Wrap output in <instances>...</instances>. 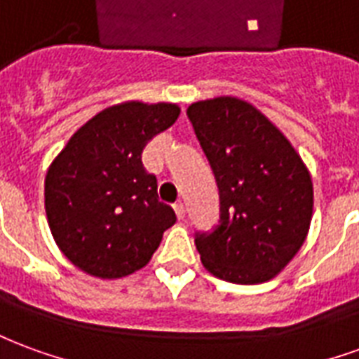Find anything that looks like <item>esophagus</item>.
Instances as JSON below:
<instances>
[{
  "instance_id": "34e87169",
  "label": "esophagus",
  "mask_w": 359,
  "mask_h": 359,
  "mask_svg": "<svg viewBox=\"0 0 359 359\" xmlns=\"http://www.w3.org/2000/svg\"><path fill=\"white\" fill-rule=\"evenodd\" d=\"M172 208H175V213H177V217L184 219V213H187V208H184V203L177 202L175 205H172Z\"/></svg>"
}]
</instances>
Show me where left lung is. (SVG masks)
Listing matches in <instances>:
<instances>
[{
  "instance_id": "8db88e82",
  "label": "left lung",
  "mask_w": 359,
  "mask_h": 359,
  "mask_svg": "<svg viewBox=\"0 0 359 359\" xmlns=\"http://www.w3.org/2000/svg\"><path fill=\"white\" fill-rule=\"evenodd\" d=\"M215 172L221 219L196 248L213 277L259 285L292 262L313 213V182L300 154L252 103L219 95L188 105Z\"/></svg>"
}]
</instances>
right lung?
I'll list each match as a JSON object with an SVG mask.
<instances>
[{
	"label": "right lung",
	"instance_id": "add662e5",
	"mask_svg": "<svg viewBox=\"0 0 359 359\" xmlns=\"http://www.w3.org/2000/svg\"><path fill=\"white\" fill-rule=\"evenodd\" d=\"M177 103L123 102L100 111L69 138L43 182L46 215L63 256L97 278L146 267L175 225L157 198L142 149L179 118Z\"/></svg>",
	"mask_w": 359,
	"mask_h": 359
}]
</instances>
